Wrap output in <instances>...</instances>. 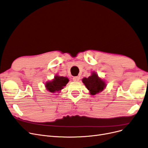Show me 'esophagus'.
<instances>
[{
	"label": "esophagus",
	"instance_id": "esophagus-1",
	"mask_svg": "<svg viewBox=\"0 0 148 148\" xmlns=\"http://www.w3.org/2000/svg\"><path fill=\"white\" fill-rule=\"evenodd\" d=\"M79 76H74L73 78V80L75 82H78L79 81Z\"/></svg>",
	"mask_w": 148,
	"mask_h": 148
}]
</instances>
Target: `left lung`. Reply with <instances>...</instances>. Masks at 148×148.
I'll use <instances>...</instances> for the list:
<instances>
[{
  "label": "left lung",
  "instance_id": "left-lung-1",
  "mask_svg": "<svg viewBox=\"0 0 148 148\" xmlns=\"http://www.w3.org/2000/svg\"><path fill=\"white\" fill-rule=\"evenodd\" d=\"M82 82L92 95L102 91L106 86L105 82L99 78L95 73H93L88 78H83Z\"/></svg>",
  "mask_w": 148,
  "mask_h": 148
}]
</instances>
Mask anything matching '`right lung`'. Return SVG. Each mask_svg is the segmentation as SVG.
I'll return each mask as SVG.
<instances>
[{
  "instance_id": "right-lung-1",
  "label": "right lung",
  "mask_w": 148,
  "mask_h": 148,
  "mask_svg": "<svg viewBox=\"0 0 148 148\" xmlns=\"http://www.w3.org/2000/svg\"><path fill=\"white\" fill-rule=\"evenodd\" d=\"M69 81V79L66 77L56 76L53 81L48 82L46 84V87L47 90L53 93L57 91L61 90L63 87L66 86Z\"/></svg>"
}]
</instances>
